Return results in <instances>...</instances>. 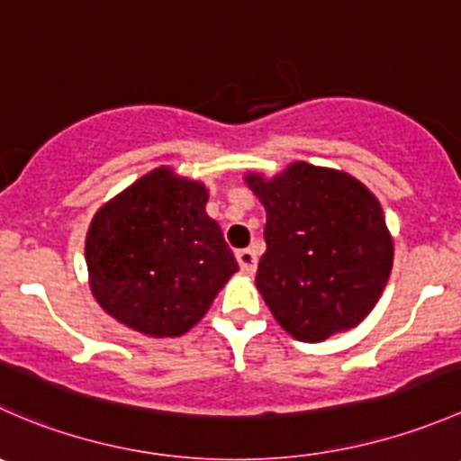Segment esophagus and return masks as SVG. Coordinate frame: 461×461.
<instances>
[{
    "label": "esophagus",
    "instance_id": "esophagus-1",
    "mask_svg": "<svg viewBox=\"0 0 461 461\" xmlns=\"http://www.w3.org/2000/svg\"><path fill=\"white\" fill-rule=\"evenodd\" d=\"M236 260H239L240 269H243L245 274L257 272V254H254L252 249H239V252H236Z\"/></svg>",
    "mask_w": 461,
    "mask_h": 461
}]
</instances>
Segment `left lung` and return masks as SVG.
Instances as JSON below:
<instances>
[{"mask_svg":"<svg viewBox=\"0 0 461 461\" xmlns=\"http://www.w3.org/2000/svg\"><path fill=\"white\" fill-rule=\"evenodd\" d=\"M245 183L267 212L257 287L274 319L299 341L319 343L370 314L393 269L384 209L346 171L292 162Z\"/></svg>","mask_w":461,"mask_h":461,"instance_id":"8db88e82","label":"left lung"}]
</instances>
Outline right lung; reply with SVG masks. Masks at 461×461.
<instances>
[{"label": "right lung", "instance_id": "add662e5", "mask_svg": "<svg viewBox=\"0 0 461 461\" xmlns=\"http://www.w3.org/2000/svg\"><path fill=\"white\" fill-rule=\"evenodd\" d=\"M198 180L158 167L102 204L86 231L93 296L106 314L149 337H180L239 272L207 216Z\"/></svg>", "mask_w": 461, "mask_h": 461}]
</instances>
